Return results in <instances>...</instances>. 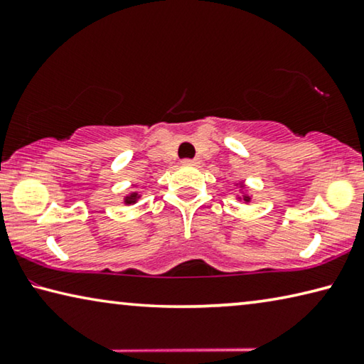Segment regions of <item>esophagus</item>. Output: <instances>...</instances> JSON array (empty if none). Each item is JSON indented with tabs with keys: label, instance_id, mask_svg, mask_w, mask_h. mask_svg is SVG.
I'll list each match as a JSON object with an SVG mask.
<instances>
[{
	"label": "esophagus",
	"instance_id": "esophagus-1",
	"mask_svg": "<svg viewBox=\"0 0 364 364\" xmlns=\"http://www.w3.org/2000/svg\"><path fill=\"white\" fill-rule=\"evenodd\" d=\"M199 164H200L199 159H183V165H193V167H196V165Z\"/></svg>",
	"mask_w": 364,
	"mask_h": 364
}]
</instances>
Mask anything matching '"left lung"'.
<instances>
[{"label": "left lung", "mask_w": 364, "mask_h": 364, "mask_svg": "<svg viewBox=\"0 0 364 364\" xmlns=\"http://www.w3.org/2000/svg\"><path fill=\"white\" fill-rule=\"evenodd\" d=\"M244 200H245V202H249V200H250V197H249V196H244Z\"/></svg>", "instance_id": "left-lung-1"}]
</instances>
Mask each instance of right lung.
<instances>
[{
	"instance_id": "obj_1",
	"label": "right lung",
	"mask_w": 364,
	"mask_h": 364,
	"mask_svg": "<svg viewBox=\"0 0 364 364\" xmlns=\"http://www.w3.org/2000/svg\"><path fill=\"white\" fill-rule=\"evenodd\" d=\"M136 199H138V194L133 193V194H130V196H127L125 204H134V200H136Z\"/></svg>"
}]
</instances>
